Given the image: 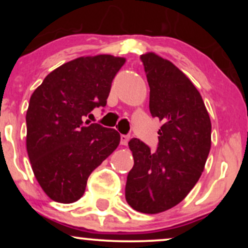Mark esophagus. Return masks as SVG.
I'll return each mask as SVG.
<instances>
[{
    "instance_id": "34e87169",
    "label": "esophagus",
    "mask_w": 248,
    "mask_h": 248,
    "mask_svg": "<svg viewBox=\"0 0 248 248\" xmlns=\"http://www.w3.org/2000/svg\"><path fill=\"white\" fill-rule=\"evenodd\" d=\"M121 140H120V143L122 146H126L128 143V141H129V135H121Z\"/></svg>"
}]
</instances>
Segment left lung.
Here are the masks:
<instances>
[{"label":"left lung","mask_w":248,"mask_h":248,"mask_svg":"<svg viewBox=\"0 0 248 248\" xmlns=\"http://www.w3.org/2000/svg\"><path fill=\"white\" fill-rule=\"evenodd\" d=\"M153 118L163 121L155 153L132 139L134 167L127 176L126 201L134 210L160 213L181 203L203 172L211 148V121L202 95L171 62L142 55Z\"/></svg>","instance_id":"1"}]
</instances>
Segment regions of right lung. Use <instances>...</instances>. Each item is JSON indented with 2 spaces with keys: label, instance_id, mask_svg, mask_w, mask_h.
<instances>
[{
  "label": "right lung",
  "instance_id": "1",
  "mask_svg": "<svg viewBox=\"0 0 248 248\" xmlns=\"http://www.w3.org/2000/svg\"><path fill=\"white\" fill-rule=\"evenodd\" d=\"M126 59L80 57L47 75L30 98L27 150L39 186L52 201L69 204L84 195L91 172L120 143L112 128L84 120L105 107Z\"/></svg>",
  "mask_w": 248,
  "mask_h": 248
}]
</instances>
